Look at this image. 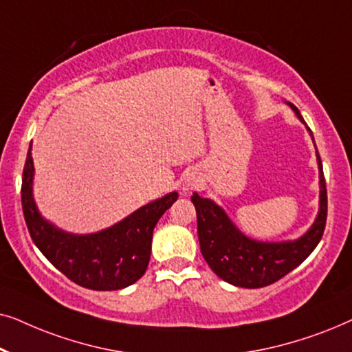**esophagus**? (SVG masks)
Listing matches in <instances>:
<instances>
[{"label":"esophagus","instance_id":"esophagus-1","mask_svg":"<svg viewBox=\"0 0 352 352\" xmlns=\"http://www.w3.org/2000/svg\"><path fill=\"white\" fill-rule=\"evenodd\" d=\"M194 187H195V181L187 179V181H186V186L182 187V190H184V194H187V192H190L192 189H194Z\"/></svg>","mask_w":352,"mask_h":352}]
</instances>
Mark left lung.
I'll list each match as a JSON object with an SVG mask.
<instances>
[{"instance_id": "8db88e82", "label": "left lung", "mask_w": 352, "mask_h": 352, "mask_svg": "<svg viewBox=\"0 0 352 352\" xmlns=\"http://www.w3.org/2000/svg\"><path fill=\"white\" fill-rule=\"evenodd\" d=\"M287 104L306 124L300 110L290 102ZM307 131L312 136L309 128ZM317 163H319L320 184L319 213L311 229L293 242L269 243L250 239L235 228L226 211L213 200L201 199L199 194L190 197L197 211V232H199L201 254L216 276L235 287H267L280 280L314 252L324 235L327 223V187L319 152H317Z\"/></svg>"}]
</instances>
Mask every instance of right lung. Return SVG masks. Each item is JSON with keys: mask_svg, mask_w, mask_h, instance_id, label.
<instances>
[{"mask_svg": "<svg viewBox=\"0 0 352 352\" xmlns=\"http://www.w3.org/2000/svg\"><path fill=\"white\" fill-rule=\"evenodd\" d=\"M32 144L22 173V210L33 243L52 266L78 285L98 292L122 290L146 272L153 228L177 200V192L141 206L120 223L94 234L76 235L57 229L33 200Z\"/></svg>", "mask_w": 352, "mask_h": 352, "instance_id": "obj_1", "label": "right lung"}]
</instances>
